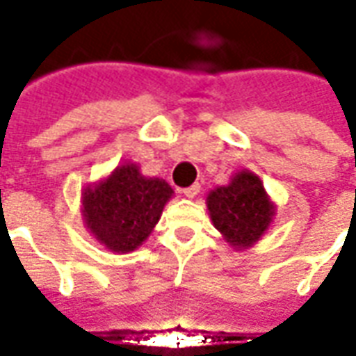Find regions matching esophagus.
<instances>
[{
	"instance_id": "obj_1",
	"label": "esophagus",
	"mask_w": 356,
	"mask_h": 356,
	"mask_svg": "<svg viewBox=\"0 0 356 356\" xmlns=\"http://www.w3.org/2000/svg\"><path fill=\"white\" fill-rule=\"evenodd\" d=\"M198 193H200V185H198V183H194V185L183 188V194H185L186 198H196Z\"/></svg>"
}]
</instances>
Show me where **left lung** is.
Listing matches in <instances>:
<instances>
[{"label": "left lung", "instance_id": "obj_1", "mask_svg": "<svg viewBox=\"0 0 356 356\" xmlns=\"http://www.w3.org/2000/svg\"><path fill=\"white\" fill-rule=\"evenodd\" d=\"M206 204L213 227L234 250L254 246L275 217L263 181L248 170L234 173L229 185L213 188Z\"/></svg>", "mask_w": 356, "mask_h": 356}]
</instances>
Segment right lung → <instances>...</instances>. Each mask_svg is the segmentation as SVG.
Wrapping results in <instances>:
<instances>
[{
    "mask_svg": "<svg viewBox=\"0 0 356 356\" xmlns=\"http://www.w3.org/2000/svg\"><path fill=\"white\" fill-rule=\"evenodd\" d=\"M171 196L173 188L163 179L145 177L137 163H124L83 188L81 216L106 250L129 254L148 238Z\"/></svg>",
    "mask_w": 356,
    "mask_h": 356,
    "instance_id": "right-lung-1",
    "label": "right lung"
}]
</instances>
